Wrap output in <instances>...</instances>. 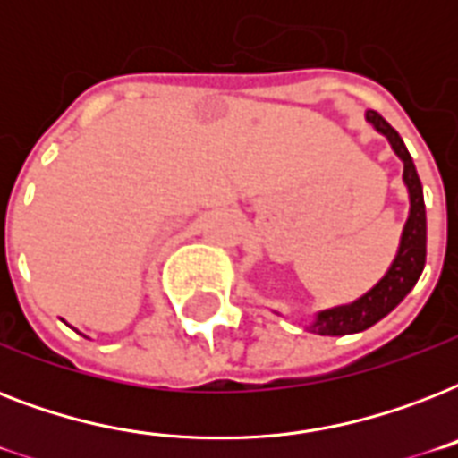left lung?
<instances>
[{
    "label": "left lung",
    "instance_id": "left-lung-1",
    "mask_svg": "<svg viewBox=\"0 0 458 458\" xmlns=\"http://www.w3.org/2000/svg\"><path fill=\"white\" fill-rule=\"evenodd\" d=\"M366 121L390 140L394 154L404 161V182L409 190L411 208H409L397 257L380 278V283L352 304L335 306V309L316 313V318L309 323V330L318 335L361 333L366 327L376 326L377 320L385 318L406 294L411 293L423 273V266H426V201H423V185H420L411 154L404 147V140L399 138V132L377 111H366Z\"/></svg>",
    "mask_w": 458,
    "mask_h": 458
}]
</instances>
